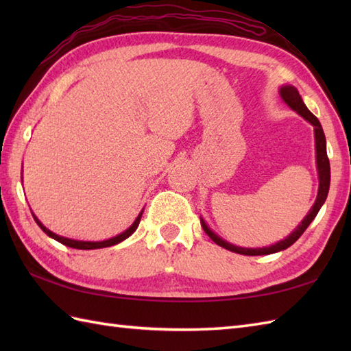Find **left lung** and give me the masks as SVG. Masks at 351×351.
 Here are the masks:
<instances>
[{
  "mask_svg": "<svg viewBox=\"0 0 351 351\" xmlns=\"http://www.w3.org/2000/svg\"><path fill=\"white\" fill-rule=\"evenodd\" d=\"M279 95L280 98L283 99V102L287 106L294 110L297 114H300L304 121H308L312 126H314V132H315V154H317V170H318V195L314 205L309 210L308 215L302 220V223L297 226L293 232H291L285 240H280L276 244L268 245V247H256V249H250V247H240V245L230 244L226 240H223L221 237H219L214 230L206 225L205 220L200 217V223H202V228L205 232L208 234V237L211 240L219 244L220 247L230 250L234 253H240V255H247V256H258V255H270V253H276L280 250L288 249L289 245H293L297 240H299L300 235L306 230V228L311 225V221L317 217V214L319 211V208L323 206V204L326 202L327 195H329V187H330V162L329 158H327V151H326V136L324 131L322 128V123H319L318 119L311 113L308 110V107L304 106V102L302 99V96L299 95V90L294 86L285 84L279 88Z\"/></svg>",
  "mask_w": 351,
  "mask_h": 351,
  "instance_id": "1",
  "label": "left lung"
}]
</instances>
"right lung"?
Wrapping results in <instances>:
<instances>
[{
    "mask_svg": "<svg viewBox=\"0 0 351 351\" xmlns=\"http://www.w3.org/2000/svg\"><path fill=\"white\" fill-rule=\"evenodd\" d=\"M21 180H22V178H21ZM141 214H143V210L140 211V214L137 215V219L134 220L132 225H131L128 229H126V230H123L122 234H119V235H116V237H113V238H108V240H104V241H81V240H72V238L60 237V235H57V234H54V232H51V230H49L48 228H45V226L42 225V223H40V220L37 219L34 214H33V217H34V220H36L37 225H39V228L43 230V232L47 234L48 237L54 238L56 241L62 243V244H64V245H68V247H73V249H80V250H92V249L110 247V245H114V244H117V243H121V241L126 240V238H128L130 235H132L134 232H136V229L138 228V223H140V219H141Z\"/></svg>",
    "mask_w": 351,
    "mask_h": 351,
    "instance_id": "obj_1",
    "label": "right lung"
}]
</instances>
